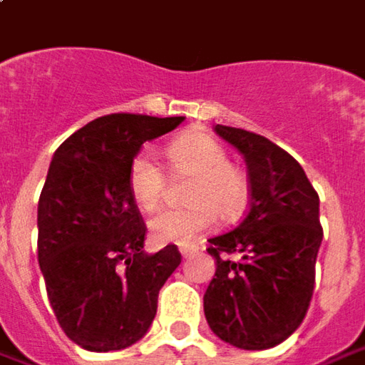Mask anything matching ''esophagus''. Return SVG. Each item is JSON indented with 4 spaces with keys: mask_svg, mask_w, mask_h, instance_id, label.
Listing matches in <instances>:
<instances>
[{
    "mask_svg": "<svg viewBox=\"0 0 365 365\" xmlns=\"http://www.w3.org/2000/svg\"><path fill=\"white\" fill-rule=\"evenodd\" d=\"M195 253H199V247H197V245L180 247V255L185 257V259H190V257L195 255Z\"/></svg>",
    "mask_w": 365,
    "mask_h": 365,
    "instance_id": "obj_1",
    "label": "esophagus"
}]
</instances>
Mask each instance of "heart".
<instances>
[{
  "label": "heart",
  "mask_w": 365,
  "mask_h": 365,
  "mask_svg": "<svg viewBox=\"0 0 365 365\" xmlns=\"http://www.w3.org/2000/svg\"><path fill=\"white\" fill-rule=\"evenodd\" d=\"M168 158L180 175L195 178L187 195V209H165L150 219V235L163 245H192L209 231L217 212L231 219L245 207L249 187L245 175L229 163V154L209 134H185L168 146ZM128 190L134 202L153 211L165 190V177L150 153L136 154L128 173Z\"/></svg>",
  "instance_id": "1"
}]
</instances>
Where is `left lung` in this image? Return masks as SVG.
I'll return each instance as SVG.
<instances>
[{"mask_svg": "<svg viewBox=\"0 0 365 365\" xmlns=\"http://www.w3.org/2000/svg\"><path fill=\"white\" fill-rule=\"evenodd\" d=\"M215 132L243 154L251 200L233 231L209 239L217 271L202 297L205 317L235 348H273L299 327L314 295L319 197L302 165L265 136L222 124Z\"/></svg>", "mask_w": 365, "mask_h": 365, "instance_id": "obj_1", "label": "left lung"}]
</instances>
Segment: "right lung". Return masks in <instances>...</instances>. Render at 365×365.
<instances>
[{"instance_id": "right-lung-1", "label": "right lung", "mask_w": 365, "mask_h": 365, "mask_svg": "<svg viewBox=\"0 0 365 365\" xmlns=\"http://www.w3.org/2000/svg\"><path fill=\"white\" fill-rule=\"evenodd\" d=\"M182 120L108 114L74 132L51 158L38 202V261L62 329L88 351L143 339L158 291L180 265L175 245L144 251L146 225L128 173L144 143Z\"/></svg>"}]
</instances>
